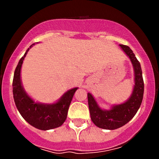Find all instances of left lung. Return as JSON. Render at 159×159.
Here are the masks:
<instances>
[{"instance_id": "left-lung-1", "label": "left lung", "mask_w": 159, "mask_h": 159, "mask_svg": "<svg viewBox=\"0 0 159 159\" xmlns=\"http://www.w3.org/2000/svg\"><path fill=\"white\" fill-rule=\"evenodd\" d=\"M123 51L131 59L134 69V87L131 98L125 103L115 105L111 110L105 111L99 108L93 96L88 93V101L91 118L98 128L114 130L125 125L135 115L143 99L144 81L140 62L129 46L120 44Z\"/></svg>"}]
</instances>
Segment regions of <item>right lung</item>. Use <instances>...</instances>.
<instances>
[{
	"label": "right lung",
	"mask_w": 159,
	"mask_h": 159,
	"mask_svg": "<svg viewBox=\"0 0 159 159\" xmlns=\"http://www.w3.org/2000/svg\"><path fill=\"white\" fill-rule=\"evenodd\" d=\"M28 51L29 48L20 59L14 70L12 86L16 107L24 119L36 129L44 131L55 129L62 125L66 120L72 98L78 88L69 90L57 103L52 105H42L34 102L23 89L20 81V68Z\"/></svg>",
	"instance_id": "add662e5"
}]
</instances>
